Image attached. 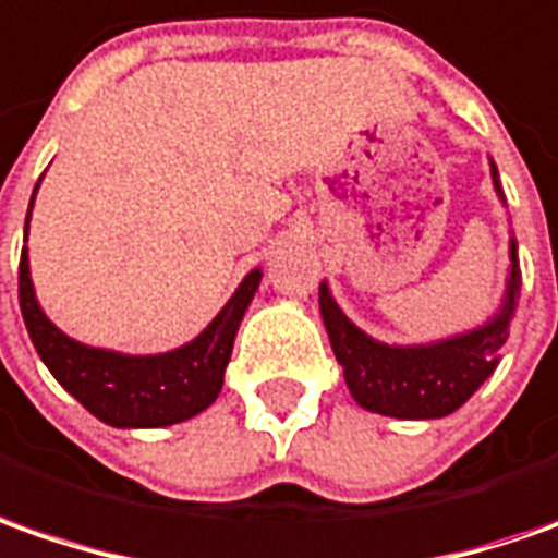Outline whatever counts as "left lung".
<instances>
[{
    "label": "left lung",
    "instance_id": "8db88e82",
    "mask_svg": "<svg viewBox=\"0 0 558 558\" xmlns=\"http://www.w3.org/2000/svg\"><path fill=\"white\" fill-rule=\"evenodd\" d=\"M490 175L497 184L494 166ZM509 253H512V268H509L504 312L482 330H472L466 337L448 339L438 345L398 349V345L374 342L339 312L327 287L320 283V315L327 324V337L361 408L386 416H401V420H435V416H448L470 401V395L500 364V345L507 342L509 315L522 283L515 243L509 246Z\"/></svg>",
    "mask_w": 558,
    "mask_h": 558
}]
</instances>
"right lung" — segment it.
Listing matches in <instances>:
<instances>
[{"label":"right lung","instance_id":"add662e5","mask_svg":"<svg viewBox=\"0 0 558 558\" xmlns=\"http://www.w3.org/2000/svg\"><path fill=\"white\" fill-rule=\"evenodd\" d=\"M259 280V271H250L238 287V293L228 299V305L194 342L166 355L147 357L88 349L64 337L36 305L33 283H29L27 250H21V265H17V299H21V315H24L27 333L39 357L88 413H95L107 426L150 429V426L182 423L216 401V395L221 392L225 367L231 361L241 317Z\"/></svg>","mask_w":558,"mask_h":558}]
</instances>
